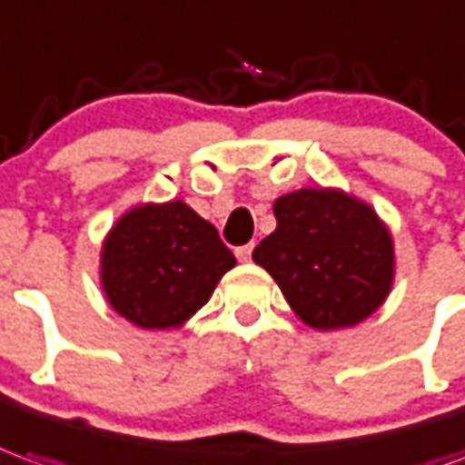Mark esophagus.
<instances>
[{"label":"esophagus","mask_w":465,"mask_h":465,"mask_svg":"<svg viewBox=\"0 0 465 465\" xmlns=\"http://www.w3.org/2000/svg\"><path fill=\"white\" fill-rule=\"evenodd\" d=\"M252 252H254V243L239 246V249H236V259H239V262H252Z\"/></svg>","instance_id":"1"}]
</instances>
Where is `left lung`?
<instances>
[{"label": "left lung", "mask_w": 465, "mask_h": 465, "mask_svg": "<svg viewBox=\"0 0 465 465\" xmlns=\"http://www.w3.org/2000/svg\"><path fill=\"white\" fill-rule=\"evenodd\" d=\"M277 229L254 249L256 264L312 330L365 322L395 282V243L368 201L342 188H300L274 201Z\"/></svg>", "instance_id": "1"}]
</instances>
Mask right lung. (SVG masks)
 <instances>
[{"instance_id": "right-lung-1", "label": "right lung", "mask_w": 465, "mask_h": 465, "mask_svg": "<svg viewBox=\"0 0 465 465\" xmlns=\"http://www.w3.org/2000/svg\"><path fill=\"white\" fill-rule=\"evenodd\" d=\"M236 266L216 226L186 201L135 203L100 249V287L120 317L143 330H181Z\"/></svg>"}]
</instances>
